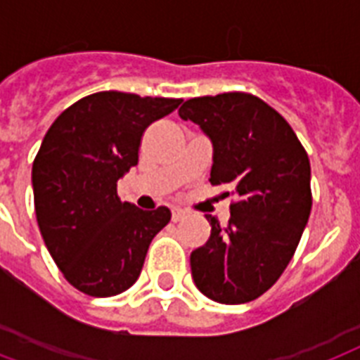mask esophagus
Instances as JSON below:
<instances>
[{
  "mask_svg": "<svg viewBox=\"0 0 360 360\" xmlns=\"http://www.w3.org/2000/svg\"><path fill=\"white\" fill-rule=\"evenodd\" d=\"M185 214H186L185 209L172 207V220H174V222H179L181 219H185Z\"/></svg>",
  "mask_w": 360,
  "mask_h": 360,
  "instance_id": "obj_1",
  "label": "esophagus"
}]
</instances>
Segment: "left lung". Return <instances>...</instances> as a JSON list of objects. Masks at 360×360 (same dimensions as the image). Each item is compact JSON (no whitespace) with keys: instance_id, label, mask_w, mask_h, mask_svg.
Here are the masks:
<instances>
[{"instance_id":"obj_1","label":"left lung","mask_w":360,"mask_h":360,"mask_svg":"<svg viewBox=\"0 0 360 360\" xmlns=\"http://www.w3.org/2000/svg\"><path fill=\"white\" fill-rule=\"evenodd\" d=\"M213 143L211 185L233 196L228 224L211 214L207 243L191 254L194 284L222 304L263 295L295 254L312 209L310 160L274 108L250 93L196 97L179 108Z\"/></svg>"}]
</instances>
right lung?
Segmentation results:
<instances>
[{
    "mask_svg": "<svg viewBox=\"0 0 360 360\" xmlns=\"http://www.w3.org/2000/svg\"><path fill=\"white\" fill-rule=\"evenodd\" d=\"M181 98L101 91L80 98L48 129L31 169L35 214L50 256L76 290L112 297L134 284L168 207L143 211L117 196L138 164L141 134Z\"/></svg>",
    "mask_w": 360,
    "mask_h": 360,
    "instance_id": "add662e5",
    "label": "right lung"
}]
</instances>
